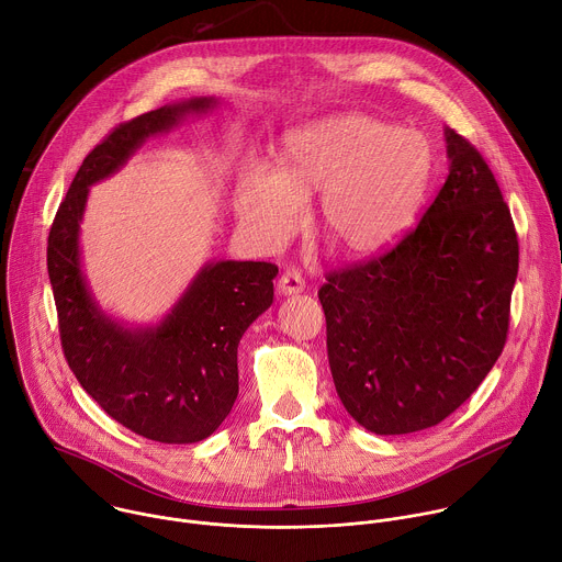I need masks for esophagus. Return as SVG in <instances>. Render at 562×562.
<instances>
[{
  "label": "esophagus",
  "instance_id": "34e87169",
  "mask_svg": "<svg viewBox=\"0 0 562 562\" xmlns=\"http://www.w3.org/2000/svg\"><path fill=\"white\" fill-rule=\"evenodd\" d=\"M304 291V280L295 269H286L278 280V293L280 295H297Z\"/></svg>",
  "mask_w": 562,
  "mask_h": 562
}]
</instances>
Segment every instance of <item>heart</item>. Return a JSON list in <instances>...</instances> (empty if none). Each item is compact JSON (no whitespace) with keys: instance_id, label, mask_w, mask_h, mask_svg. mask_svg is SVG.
<instances>
[{"instance_id":"heart-1","label":"heart","mask_w":562,"mask_h":562,"mask_svg":"<svg viewBox=\"0 0 562 562\" xmlns=\"http://www.w3.org/2000/svg\"><path fill=\"white\" fill-rule=\"evenodd\" d=\"M434 146L416 128L340 115L286 135L278 171L249 167L235 193L239 226L262 247L297 228L302 204L325 193L319 228L345 256L367 258L403 235L434 176Z\"/></svg>"}]
</instances>
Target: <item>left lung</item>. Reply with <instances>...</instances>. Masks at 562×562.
I'll return each instance as SVG.
<instances>
[{
    "label": "left lung",
    "instance_id": "1",
    "mask_svg": "<svg viewBox=\"0 0 562 562\" xmlns=\"http://www.w3.org/2000/svg\"><path fill=\"white\" fill-rule=\"evenodd\" d=\"M449 176L414 231L334 271L317 297L336 391L367 431L400 436L451 416L509 331L518 235L477 148L445 131Z\"/></svg>",
    "mask_w": 562,
    "mask_h": 562
}]
</instances>
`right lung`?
Returning a JSON list of instances; mask_svg holds the SVG:
<instances>
[{"label":"right lung","mask_w":562,"mask_h":562,"mask_svg":"<svg viewBox=\"0 0 562 562\" xmlns=\"http://www.w3.org/2000/svg\"><path fill=\"white\" fill-rule=\"evenodd\" d=\"M215 98H193L115 126L75 173L48 233L46 265L64 358L95 403L137 436L167 445L209 438L237 397V345L273 302L271 262H209L157 327L131 329L93 300L79 265L89 187L113 176L146 137Z\"/></svg>","instance_id":"obj_1"}]
</instances>
